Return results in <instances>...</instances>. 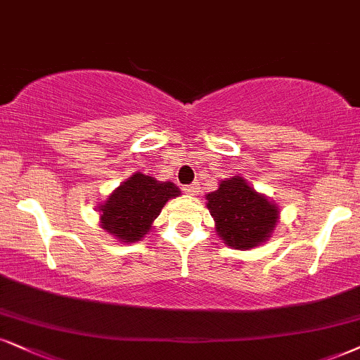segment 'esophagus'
Here are the masks:
<instances>
[{
    "mask_svg": "<svg viewBox=\"0 0 360 360\" xmlns=\"http://www.w3.org/2000/svg\"><path fill=\"white\" fill-rule=\"evenodd\" d=\"M198 190H200V187H198V184H192V185H185L184 187V192L187 193V195H197L198 193Z\"/></svg>",
    "mask_w": 360,
    "mask_h": 360,
    "instance_id": "esophagus-1",
    "label": "esophagus"
}]
</instances>
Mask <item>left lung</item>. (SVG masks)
<instances>
[{
    "instance_id": "1",
    "label": "left lung",
    "mask_w": 360,
    "mask_h": 360,
    "mask_svg": "<svg viewBox=\"0 0 360 360\" xmlns=\"http://www.w3.org/2000/svg\"><path fill=\"white\" fill-rule=\"evenodd\" d=\"M207 208L219 237L237 250L267 242L278 220V207L242 176L221 180L215 192L207 193Z\"/></svg>"
}]
</instances>
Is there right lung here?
<instances>
[{"instance_id":"right-lung-1","label":"right lung","mask_w":360,"mask_h":360,"mask_svg":"<svg viewBox=\"0 0 360 360\" xmlns=\"http://www.w3.org/2000/svg\"><path fill=\"white\" fill-rule=\"evenodd\" d=\"M179 195V187L172 181L133 173L98 207L101 229L120 242H139L150 232L163 205Z\"/></svg>"}]
</instances>
